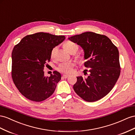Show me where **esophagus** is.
<instances>
[{"label":"esophagus","mask_w":135,"mask_h":135,"mask_svg":"<svg viewBox=\"0 0 135 135\" xmlns=\"http://www.w3.org/2000/svg\"><path fill=\"white\" fill-rule=\"evenodd\" d=\"M69 75H68V74H64L63 75H62V77L63 78H67L68 77H69Z\"/></svg>","instance_id":"esophagus-1"}]
</instances>
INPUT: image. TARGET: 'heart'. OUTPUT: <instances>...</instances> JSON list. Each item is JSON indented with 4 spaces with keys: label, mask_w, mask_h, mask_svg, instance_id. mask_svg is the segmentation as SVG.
Listing matches in <instances>:
<instances>
[{
    "label": "heart",
    "mask_w": 135,
    "mask_h": 135,
    "mask_svg": "<svg viewBox=\"0 0 135 135\" xmlns=\"http://www.w3.org/2000/svg\"><path fill=\"white\" fill-rule=\"evenodd\" d=\"M64 48L65 49L67 52L70 53H75L77 52L78 50V46L76 44L73 42L70 41H66L64 44ZM57 50V47H54L50 52V57L51 59H53L54 55H55L56 52ZM75 59L79 61L80 63L83 62L85 60V57L83 56L78 55L75 57ZM75 65V63L73 61L66 62H62L60 64L57 68V70L59 71L64 73H70L73 71Z\"/></svg>",
    "instance_id": "obj_1"
}]
</instances>
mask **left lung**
<instances>
[{"mask_svg":"<svg viewBox=\"0 0 135 135\" xmlns=\"http://www.w3.org/2000/svg\"><path fill=\"white\" fill-rule=\"evenodd\" d=\"M69 40L84 50V63L90 68L87 77L78 76L73 86L76 94L85 101L99 100L111 91L120 74L119 50L106 36L86 32Z\"/></svg>","mask_w":135,"mask_h":135,"instance_id":"8db88e82","label":"left lung"}]
</instances>
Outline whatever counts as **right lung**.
<instances>
[{
	"label": "right lung",
	"mask_w": 135,
	"mask_h": 135,
	"mask_svg": "<svg viewBox=\"0 0 135 135\" xmlns=\"http://www.w3.org/2000/svg\"><path fill=\"white\" fill-rule=\"evenodd\" d=\"M65 39L64 36L38 32L25 36L14 46L12 78L19 92L29 100L38 102L53 94L61 74L54 71L45 76L44 69L50 60L52 49Z\"/></svg>",
	"instance_id": "right-lung-1"
}]
</instances>
